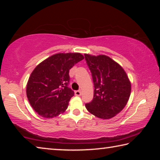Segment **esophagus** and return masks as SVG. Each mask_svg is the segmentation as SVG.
<instances>
[{
	"mask_svg": "<svg viewBox=\"0 0 160 160\" xmlns=\"http://www.w3.org/2000/svg\"><path fill=\"white\" fill-rule=\"evenodd\" d=\"M75 94L76 96H80L81 95V91L80 90H78L75 92Z\"/></svg>",
	"mask_w": 160,
	"mask_h": 160,
	"instance_id": "34e87169",
	"label": "esophagus"
}]
</instances>
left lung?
<instances>
[{"label": "left lung", "instance_id": "left-lung-1", "mask_svg": "<svg viewBox=\"0 0 160 160\" xmlns=\"http://www.w3.org/2000/svg\"><path fill=\"white\" fill-rule=\"evenodd\" d=\"M94 85L92 101L85 104L92 114L109 119L123 110L131 92V84L123 68L105 55L85 54Z\"/></svg>", "mask_w": 160, "mask_h": 160}]
</instances>
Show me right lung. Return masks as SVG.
<instances>
[{"label":"right lung","instance_id":"1","mask_svg":"<svg viewBox=\"0 0 160 160\" xmlns=\"http://www.w3.org/2000/svg\"><path fill=\"white\" fill-rule=\"evenodd\" d=\"M82 59L80 53H59L45 59L34 69L26 92L29 104L39 116L53 118L67 109L74 95L68 87L69 70Z\"/></svg>","mask_w":160,"mask_h":160}]
</instances>
